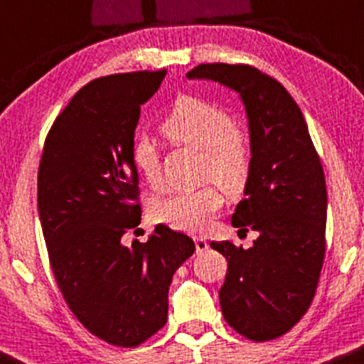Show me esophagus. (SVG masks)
Instances as JSON below:
<instances>
[{
  "label": "esophagus",
  "mask_w": 364,
  "mask_h": 364,
  "mask_svg": "<svg viewBox=\"0 0 364 364\" xmlns=\"http://www.w3.org/2000/svg\"><path fill=\"white\" fill-rule=\"evenodd\" d=\"M196 250H197V252H204V250H208L206 240L200 238V236H197V238H196Z\"/></svg>",
  "instance_id": "esophagus-1"
}]
</instances>
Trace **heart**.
Here are the masks:
<instances>
[{"mask_svg": "<svg viewBox=\"0 0 364 364\" xmlns=\"http://www.w3.org/2000/svg\"><path fill=\"white\" fill-rule=\"evenodd\" d=\"M161 133L172 144L203 151V179H215L229 193H238L249 181L250 140L236 128L235 117L217 103L197 96L178 97L161 122ZM132 160L147 185H161L160 153L149 139L133 144ZM216 183L210 181L199 188L176 190L160 197L153 204L154 220L178 231H203L224 204V193Z\"/></svg>", "mask_w": 364, "mask_h": 364, "instance_id": "1", "label": "heart"}]
</instances>
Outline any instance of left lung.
<instances>
[{
    "label": "left lung",
    "instance_id": "obj_1",
    "mask_svg": "<svg viewBox=\"0 0 364 364\" xmlns=\"http://www.w3.org/2000/svg\"><path fill=\"white\" fill-rule=\"evenodd\" d=\"M186 77L213 80L242 97L252 171L232 228L257 231L250 249L211 242L228 259L222 315L252 341L283 336L315 297L326 256L327 186L301 108L287 88L245 63H200Z\"/></svg>",
    "mask_w": 364,
    "mask_h": 364
}]
</instances>
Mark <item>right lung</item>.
<instances>
[{
  "label": "right lung",
  "instance_id": "add662e5",
  "mask_svg": "<svg viewBox=\"0 0 364 364\" xmlns=\"http://www.w3.org/2000/svg\"><path fill=\"white\" fill-rule=\"evenodd\" d=\"M165 74H112L80 88L53 122L38 165V217L56 284L85 329L115 347H139L165 326L172 276L196 250L164 224L147 242L121 240L142 215L132 160L140 107Z\"/></svg>",
  "mask_w": 364,
  "mask_h": 364
}]
</instances>
